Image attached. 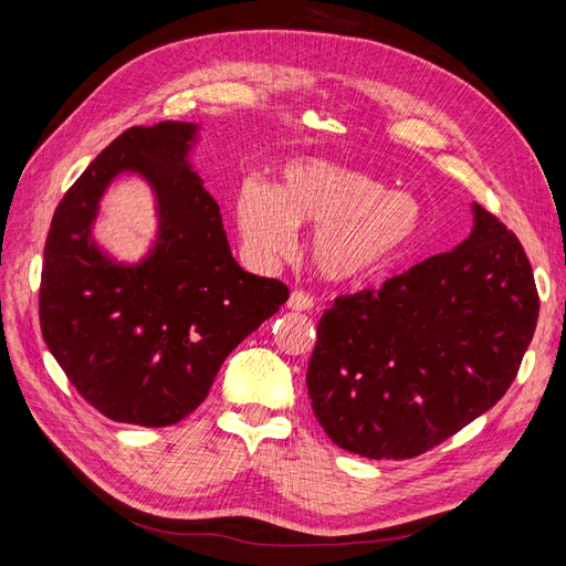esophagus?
<instances>
[{"instance_id":"1","label":"esophagus","mask_w":566,"mask_h":566,"mask_svg":"<svg viewBox=\"0 0 566 566\" xmlns=\"http://www.w3.org/2000/svg\"><path fill=\"white\" fill-rule=\"evenodd\" d=\"M313 297H308V294H304L302 290H292L290 297H287V308L290 311H311L313 308Z\"/></svg>"}]
</instances>
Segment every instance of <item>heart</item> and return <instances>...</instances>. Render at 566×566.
<instances>
[{"label":"heart","mask_w":566,"mask_h":566,"mask_svg":"<svg viewBox=\"0 0 566 566\" xmlns=\"http://www.w3.org/2000/svg\"><path fill=\"white\" fill-rule=\"evenodd\" d=\"M244 249L260 262L292 253L297 228H315L308 258L319 279L361 283L378 276L421 230V205L361 170L325 158H297L281 186L244 179L234 196Z\"/></svg>","instance_id":"obj_1"}]
</instances>
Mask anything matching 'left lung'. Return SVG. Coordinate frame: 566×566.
Returning a JSON list of instances; mask_svg holds the SVG:
<instances>
[{
  "label": "left lung",
  "instance_id": "1",
  "mask_svg": "<svg viewBox=\"0 0 566 566\" xmlns=\"http://www.w3.org/2000/svg\"><path fill=\"white\" fill-rule=\"evenodd\" d=\"M536 317L521 241L472 202L459 247L325 311L306 375L313 412L345 451L412 459L506 394Z\"/></svg>",
  "mask_w": 566,
  "mask_h": 566
}]
</instances>
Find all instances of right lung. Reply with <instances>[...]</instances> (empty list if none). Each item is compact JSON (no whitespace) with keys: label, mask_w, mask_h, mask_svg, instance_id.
Instances as JSON below:
<instances>
[{"label":"right lung","mask_w":566,"mask_h":566,"mask_svg":"<svg viewBox=\"0 0 566 566\" xmlns=\"http://www.w3.org/2000/svg\"><path fill=\"white\" fill-rule=\"evenodd\" d=\"M200 124L136 126L105 147L52 219L41 332L87 402L115 421L160 428L207 398L232 349L287 302L276 279L232 258L221 209L191 154ZM122 176L153 191L157 230L136 263L95 241L99 202Z\"/></svg>","instance_id":"1"}]
</instances>
